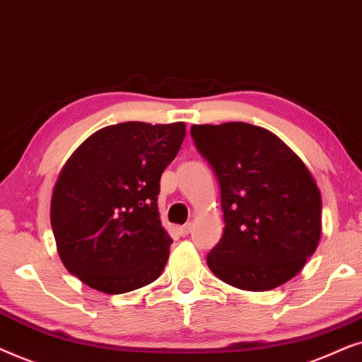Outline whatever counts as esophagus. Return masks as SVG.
I'll list each match as a JSON object with an SVG mask.
<instances>
[{
	"label": "esophagus",
	"mask_w": 362,
	"mask_h": 362,
	"mask_svg": "<svg viewBox=\"0 0 362 362\" xmlns=\"http://www.w3.org/2000/svg\"><path fill=\"white\" fill-rule=\"evenodd\" d=\"M192 230H194V223H185V225L178 226V228H177L178 235H182V237H187V235H189Z\"/></svg>",
	"instance_id": "esophagus-1"
}]
</instances>
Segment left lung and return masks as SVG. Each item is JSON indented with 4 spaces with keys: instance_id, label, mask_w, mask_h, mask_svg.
Here are the masks:
<instances>
[{
    "instance_id": "obj_1",
    "label": "left lung",
    "mask_w": 362,
    "mask_h": 362,
    "mask_svg": "<svg viewBox=\"0 0 362 362\" xmlns=\"http://www.w3.org/2000/svg\"><path fill=\"white\" fill-rule=\"evenodd\" d=\"M221 192L225 228L206 255L221 281L268 291L296 276L321 237V194L281 139L247 122L192 125Z\"/></svg>"
}]
</instances>
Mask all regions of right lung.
<instances>
[{"mask_svg":"<svg viewBox=\"0 0 362 362\" xmlns=\"http://www.w3.org/2000/svg\"><path fill=\"white\" fill-rule=\"evenodd\" d=\"M184 139V122H122L72 152L51 199L52 233L67 272L107 295L160 276L173 240L162 226L157 195Z\"/></svg>","mask_w":362,"mask_h":362,"instance_id":"1","label":"right lung"}]
</instances>
